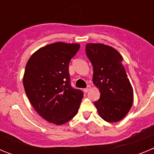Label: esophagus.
Masks as SVG:
<instances>
[{"instance_id":"esophagus-1","label":"esophagus","mask_w":154,"mask_h":154,"mask_svg":"<svg viewBox=\"0 0 154 154\" xmlns=\"http://www.w3.org/2000/svg\"><path fill=\"white\" fill-rule=\"evenodd\" d=\"M90 88H91V86L90 85H88V86L86 87V88H85V89H83V91L85 92H88L89 91V89H90Z\"/></svg>"}]
</instances>
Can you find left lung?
Instances as JSON below:
<instances>
[{
  "instance_id": "left-lung-1",
  "label": "left lung",
  "mask_w": 154,
  "mask_h": 154,
  "mask_svg": "<svg viewBox=\"0 0 154 154\" xmlns=\"http://www.w3.org/2000/svg\"><path fill=\"white\" fill-rule=\"evenodd\" d=\"M86 55L93 67V81L100 92L94 103L102 119L109 123L123 119L133 105V90L127 78L123 57L111 46L88 43Z\"/></svg>"
}]
</instances>
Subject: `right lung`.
<instances>
[{
	"label": "right lung",
	"instance_id": "obj_1",
	"mask_svg": "<svg viewBox=\"0 0 154 154\" xmlns=\"http://www.w3.org/2000/svg\"><path fill=\"white\" fill-rule=\"evenodd\" d=\"M79 44L55 42L39 48L26 64L23 84L30 103L48 123L62 125L78 112L83 92L71 86L70 60Z\"/></svg>",
	"mask_w": 154,
	"mask_h": 154
}]
</instances>
